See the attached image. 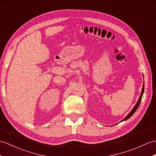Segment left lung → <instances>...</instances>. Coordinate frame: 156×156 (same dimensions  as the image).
<instances>
[{"label": "left lung", "mask_w": 156, "mask_h": 156, "mask_svg": "<svg viewBox=\"0 0 156 156\" xmlns=\"http://www.w3.org/2000/svg\"><path fill=\"white\" fill-rule=\"evenodd\" d=\"M143 77H144V75H143ZM144 84H143V86H142V92H141V94H140V97H139V98H138V102H136V104L135 105V106L134 107V108H132V111L130 112V113L128 114V115L124 118V119L122 120H121L120 122H122V121H125V120H128L129 118H130L133 115H134V112L136 111V110L138 109V107H139V105H140V102H141V100H142V95H143V94H144Z\"/></svg>", "instance_id": "1"}]
</instances>
